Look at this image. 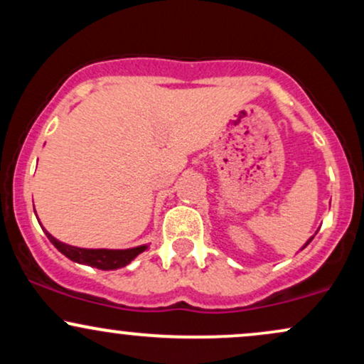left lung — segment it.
<instances>
[{"instance_id":"8db88e82","label":"left lung","mask_w":364,"mask_h":364,"mask_svg":"<svg viewBox=\"0 0 364 364\" xmlns=\"http://www.w3.org/2000/svg\"><path fill=\"white\" fill-rule=\"evenodd\" d=\"M311 240H313V237H311ZM311 240H310V241H311ZM310 241H308V243H306V245H310ZM306 245H304V246H303V248H306Z\"/></svg>"}]
</instances>
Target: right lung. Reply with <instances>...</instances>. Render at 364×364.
I'll return each instance as SVG.
<instances>
[{"label": "right lung", "mask_w": 364, "mask_h": 364, "mask_svg": "<svg viewBox=\"0 0 364 364\" xmlns=\"http://www.w3.org/2000/svg\"><path fill=\"white\" fill-rule=\"evenodd\" d=\"M49 241L56 246L60 252L68 257L70 260L77 263H85V265L97 267L101 270H114L119 267L128 265L136 255L144 252L147 246H139V248H129V250H87V248H77V246H70L58 241L49 232H46Z\"/></svg>", "instance_id": "obj_1"}]
</instances>
